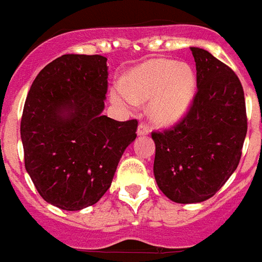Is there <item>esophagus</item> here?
Masks as SVG:
<instances>
[{"mask_svg":"<svg viewBox=\"0 0 262 262\" xmlns=\"http://www.w3.org/2000/svg\"><path fill=\"white\" fill-rule=\"evenodd\" d=\"M149 130H151V129H149L148 125H147V123H145V122H141L139 125V127H137V135H139V136H145V135H148Z\"/></svg>","mask_w":262,"mask_h":262,"instance_id":"esophagus-1","label":"esophagus"}]
</instances>
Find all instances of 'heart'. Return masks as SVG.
I'll list each match as a JSON object with an SVG mask.
<instances>
[{"mask_svg":"<svg viewBox=\"0 0 262 262\" xmlns=\"http://www.w3.org/2000/svg\"><path fill=\"white\" fill-rule=\"evenodd\" d=\"M196 89L193 70L174 60L154 59L133 69L123 83L111 88L110 99L121 108L130 110L140 101L149 100V115L162 125H171L184 117Z\"/></svg>","mask_w":262,"mask_h":262,"instance_id":"obj_1","label":"heart"}]
</instances>
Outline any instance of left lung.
I'll list each match as a JSON object with an SVG mask.
<instances>
[{
    "mask_svg": "<svg viewBox=\"0 0 262 262\" xmlns=\"http://www.w3.org/2000/svg\"><path fill=\"white\" fill-rule=\"evenodd\" d=\"M196 93L170 129L154 130V174L177 203L203 202L236 170L247 133L245 93L237 75L201 48H191Z\"/></svg>",
    "mask_w": 262,
    "mask_h": 262,
    "instance_id": "1",
    "label": "left lung"
}]
</instances>
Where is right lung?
<instances>
[{
	"label": "right lung",
	"instance_id": "1",
	"mask_svg": "<svg viewBox=\"0 0 262 262\" xmlns=\"http://www.w3.org/2000/svg\"><path fill=\"white\" fill-rule=\"evenodd\" d=\"M107 57L63 55L45 66L26 99L20 136L38 193L63 210L92 206L110 188L137 119L103 115Z\"/></svg>",
	"mask_w": 262,
	"mask_h": 262
}]
</instances>
